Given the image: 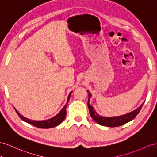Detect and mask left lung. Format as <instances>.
Wrapping results in <instances>:
<instances>
[{
  "label": "left lung",
  "instance_id": "left-lung-1",
  "mask_svg": "<svg viewBox=\"0 0 157 157\" xmlns=\"http://www.w3.org/2000/svg\"><path fill=\"white\" fill-rule=\"evenodd\" d=\"M87 93H88V95H89L87 106H88V108H89L91 117L95 122H97L98 124H101V125H103V126L115 127L123 125V124L131 121V120L135 119L136 116L139 114V113L143 105V103L142 105H140L139 108H137L136 110L131 112L129 113H127L126 115L118 116V117H101V116L99 115L97 113H96L95 110L94 109L93 107H92L90 104V99L91 97V94H90V92L89 91H87Z\"/></svg>",
  "mask_w": 157,
  "mask_h": 157
}]
</instances>
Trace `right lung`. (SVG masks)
I'll list each match as a JSON object with an SVG mask.
<instances>
[{
  "label": "right lung",
  "instance_id": "right-lung-1",
  "mask_svg": "<svg viewBox=\"0 0 157 157\" xmlns=\"http://www.w3.org/2000/svg\"><path fill=\"white\" fill-rule=\"evenodd\" d=\"M71 93L70 94L69 96H68V98H67V101L66 105L63 107V109L61 110V111L59 112V113L57 115H56L55 117H52L50 119H48V120H45V121H32L30 120L29 119H27L25 117H23L22 115H21L18 113V111L15 109V111H17V114L18 115V116L20 117L22 120H23L24 121H25L28 123L33 124V126L36 127H38V128H52V127H54L58 126V124H59L63 122V121L66 118V106H67V104L69 101V99H70V95Z\"/></svg>",
  "mask_w": 157,
  "mask_h": 157
}]
</instances>
